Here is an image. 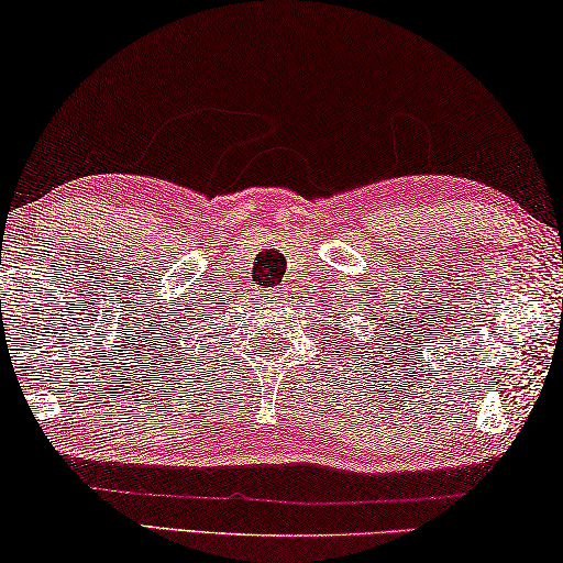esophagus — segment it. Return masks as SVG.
I'll return each instance as SVG.
<instances>
[{
    "label": "esophagus",
    "instance_id": "esophagus-1",
    "mask_svg": "<svg viewBox=\"0 0 563 563\" xmlns=\"http://www.w3.org/2000/svg\"><path fill=\"white\" fill-rule=\"evenodd\" d=\"M284 294H287V291H284Z\"/></svg>",
    "mask_w": 563,
    "mask_h": 563
}]
</instances>
